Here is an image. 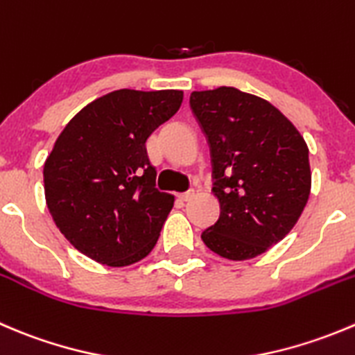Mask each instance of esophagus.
Wrapping results in <instances>:
<instances>
[{"label":"esophagus","instance_id":"obj_1","mask_svg":"<svg viewBox=\"0 0 355 355\" xmlns=\"http://www.w3.org/2000/svg\"><path fill=\"white\" fill-rule=\"evenodd\" d=\"M194 196H196V191H187V192H182V194H178V199H180V201H191Z\"/></svg>","mask_w":355,"mask_h":355}]
</instances>
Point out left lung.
Wrapping results in <instances>:
<instances>
[{
  "mask_svg": "<svg viewBox=\"0 0 355 355\" xmlns=\"http://www.w3.org/2000/svg\"><path fill=\"white\" fill-rule=\"evenodd\" d=\"M191 107L208 139L220 201L202 243L229 260L258 257L293 229L307 205V144L270 102L232 86L192 92Z\"/></svg>",
  "mask_w": 355,
  "mask_h": 355,
  "instance_id": "left-lung-1",
  "label": "left lung"
}]
</instances>
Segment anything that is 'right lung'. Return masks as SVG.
Returning <instances> with one entry per match:
<instances>
[{"mask_svg":"<svg viewBox=\"0 0 355 355\" xmlns=\"http://www.w3.org/2000/svg\"><path fill=\"white\" fill-rule=\"evenodd\" d=\"M184 92L123 90L98 97L65 125L44 161V199L78 251L126 267L153 251L175 198L159 192L146 142L180 109Z\"/></svg>","mask_w":355,"mask_h":355,"instance_id":"add662e5","label":"right lung"}]
</instances>
